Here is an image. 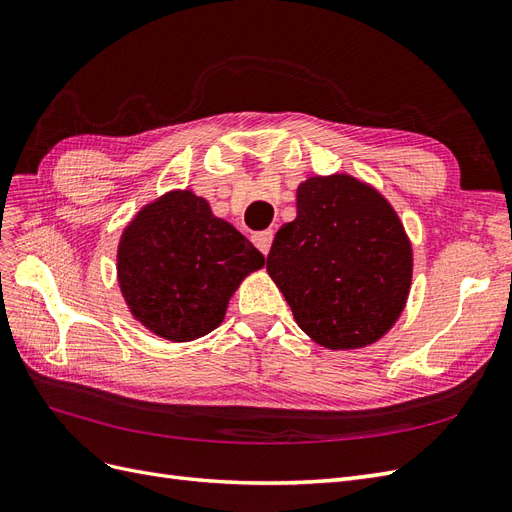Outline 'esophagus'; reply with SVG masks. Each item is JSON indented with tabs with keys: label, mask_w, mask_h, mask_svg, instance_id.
Returning <instances> with one entry per match:
<instances>
[{
	"label": "esophagus",
	"mask_w": 512,
	"mask_h": 512,
	"mask_svg": "<svg viewBox=\"0 0 512 512\" xmlns=\"http://www.w3.org/2000/svg\"><path fill=\"white\" fill-rule=\"evenodd\" d=\"M251 240H253V244L257 246V249L263 255H268L270 253V246H272V240H274V232H272V229H263V232H255L251 236Z\"/></svg>",
	"instance_id": "esophagus-1"
}]
</instances>
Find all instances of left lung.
<instances>
[{
	"label": "left lung",
	"mask_w": 512,
	"mask_h": 512,
	"mask_svg": "<svg viewBox=\"0 0 512 512\" xmlns=\"http://www.w3.org/2000/svg\"><path fill=\"white\" fill-rule=\"evenodd\" d=\"M278 229L268 274L302 332L329 351L381 340L400 319L412 244L387 197L351 174L308 176Z\"/></svg>",
	"instance_id": "8db88e82"
}]
</instances>
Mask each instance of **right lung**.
<instances>
[{
	"mask_svg": "<svg viewBox=\"0 0 512 512\" xmlns=\"http://www.w3.org/2000/svg\"><path fill=\"white\" fill-rule=\"evenodd\" d=\"M263 257L204 197L172 189L144 204L117 246L123 300L148 332L172 342L217 329L227 304Z\"/></svg>",
	"mask_w": 512,
	"mask_h": 512,
	"instance_id": "add662e5",
	"label": "right lung"
}]
</instances>
